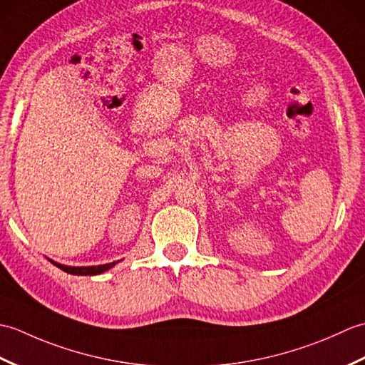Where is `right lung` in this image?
I'll return each mask as SVG.
<instances>
[{
	"instance_id": "obj_1",
	"label": "right lung",
	"mask_w": 365,
	"mask_h": 365,
	"mask_svg": "<svg viewBox=\"0 0 365 365\" xmlns=\"http://www.w3.org/2000/svg\"><path fill=\"white\" fill-rule=\"evenodd\" d=\"M53 262V260H51ZM54 265L58 268H61L66 273H71V274H78V276H94V274H100V273H105L106 269H110L115 265V262L113 263H106V265H98V267H66V265H61V263L53 262Z\"/></svg>"
}]
</instances>
